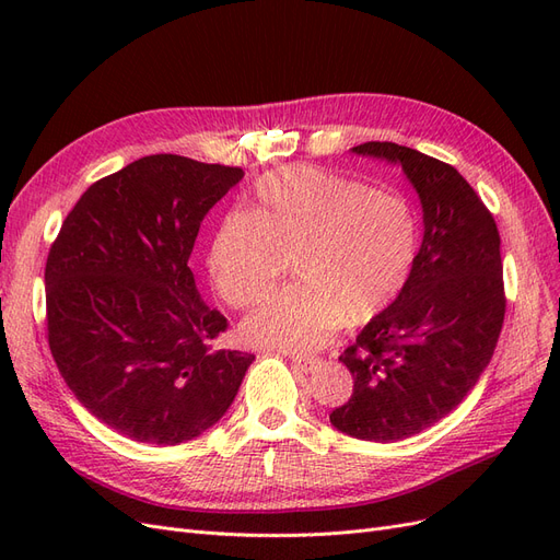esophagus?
Here are the masks:
<instances>
[{
  "label": "esophagus",
  "instance_id": "esophagus-1",
  "mask_svg": "<svg viewBox=\"0 0 560 560\" xmlns=\"http://www.w3.org/2000/svg\"><path fill=\"white\" fill-rule=\"evenodd\" d=\"M290 360L296 369L306 371V374H308V371H315L317 364H319V358H308V354H290Z\"/></svg>",
  "mask_w": 560,
  "mask_h": 560
}]
</instances>
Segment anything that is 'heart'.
<instances>
[{"label":"heart","mask_w":560,"mask_h":560,"mask_svg":"<svg viewBox=\"0 0 560 560\" xmlns=\"http://www.w3.org/2000/svg\"><path fill=\"white\" fill-rule=\"evenodd\" d=\"M420 233L409 200L315 165H290L254 184L247 212L214 229L208 268L229 306L249 308L276 290L292 259L296 287L243 325L247 343L313 350L343 325L362 327L406 292Z\"/></svg>","instance_id":"heart-1"}]
</instances>
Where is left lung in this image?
Here are the masks:
<instances>
[{
  "instance_id": "obj_1",
  "label": "left lung",
  "mask_w": 560,
  "mask_h": 560,
  "mask_svg": "<svg viewBox=\"0 0 560 560\" xmlns=\"http://www.w3.org/2000/svg\"><path fill=\"white\" fill-rule=\"evenodd\" d=\"M352 151L399 163L420 196L425 224L406 292L338 358L354 385L329 413L331 425L387 444L446 418L493 358L506 308L500 233L453 165L395 142H364Z\"/></svg>"
}]
</instances>
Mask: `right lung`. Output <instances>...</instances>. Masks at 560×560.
Wrapping results in <instances>:
<instances>
[{"mask_svg": "<svg viewBox=\"0 0 560 560\" xmlns=\"http://www.w3.org/2000/svg\"><path fill=\"white\" fill-rule=\"evenodd\" d=\"M243 175L177 154L132 161L89 186L48 249L50 354L74 397L135 442L212 428L254 360L212 348L229 322L189 268L202 217Z\"/></svg>", "mask_w": 560, "mask_h": 560, "instance_id": "add662e5", "label": "right lung"}]
</instances>
